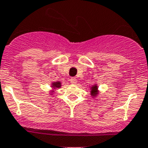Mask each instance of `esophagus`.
<instances>
[{"instance_id": "34e87169", "label": "esophagus", "mask_w": 148, "mask_h": 148, "mask_svg": "<svg viewBox=\"0 0 148 148\" xmlns=\"http://www.w3.org/2000/svg\"><path fill=\"white\" fill-rule=\"evenodd\" d=\"M70 81H71V84H77V79L75 77H71V78Z\"/></svg>"}]
</instances>
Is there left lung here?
<instances>
[{
  "label": "left lung",
  "instance_id": "left-lung-1",
  "mask_svg": "<svg viewBox=\"0 0 148 148\" xmlns=\"http://www.w3.org/2000/svg\"><path fill=\"white\" fill-rule=\"evenodd\" d=\"M98 88L96 86H93L92 87L91 89V92H92V95H96L98 94Z\"/></svg>",
  "mask_w": 148,
  "mask_h": 148
}]
</instances>
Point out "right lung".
I'll return each mask as SVG.
<instances>
[{"label": "right lung", "instance_id": "add662e5", "mask_svg": "<svg viewBox=\"0 0 148 148\" xmlns=\"http://www.w3.org/2000/svg\"><path fill=\"white\" fill-rule=\"evenodd\" d=\"M53 88H59L61 86L60 82H56V83H53Z\"/></svg>", "mask_w": 148, "mask_h": 148}]
</instances>
